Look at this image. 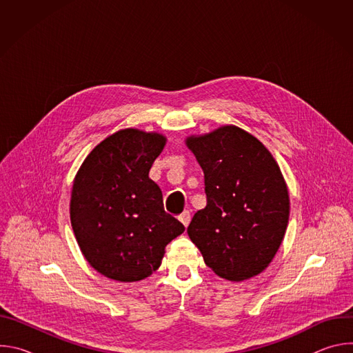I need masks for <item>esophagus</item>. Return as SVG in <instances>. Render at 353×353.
<instances>
[{
  "mask_svg": "<svg viewBox=\"0 0 353 353\" xmlns=\"http://www.w3.org/2000/svg\"><path fill=\"white\" fill-rule=\"evenodd\" d=\"M190 219H191V215H190V212H188V211H184L183 214H180V215H179V221H180L185 228L188 226Z\"/></svg>",
  "mask_w": 353,
  "mask_h": 353,
  "instance_id": "1",
  "label": "esophagus"
}]
</instances>
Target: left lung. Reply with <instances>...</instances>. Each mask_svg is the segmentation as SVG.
Wrapping results in <instances>:
<instances>
[{
	"label": "left lung",
	"mask_w": 353,
	"mask_h": 353,
	"mask_svg": "<svg viewBox=\"0 0 353 353\" xmlns=\"http://www.w3.org/2000/svg\"><path fill=\"white\" fill-rule=\"evenodd\" d=\"M204 172L207 207L187 233L205 264L229 281L263 272L289 221L286 183L268 149L234 125L187 139Z\"/></svg>",
	"instance_id": "obj_1"
}]
</instances>
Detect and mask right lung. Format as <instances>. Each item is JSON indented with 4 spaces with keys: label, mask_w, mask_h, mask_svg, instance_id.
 <instances>
[{
    "label": "right lung",
    "mask_w": 353,
    "mask_h": 353,
    "mask_svg": "<svg viewBox=\"0 0 353 353\" xmlns=\"http://www.w3.org/2000/svg\"><path fill=\"white\" fill-rule=\"evenodd\" d=\"M166 138L134 128L100 142L72 185L71 225L88 263L105 276L141 281L157 271L184 225L163 210L149 170Z\"/></svg>",
    "instance_id": "1"
}]
</instances>
